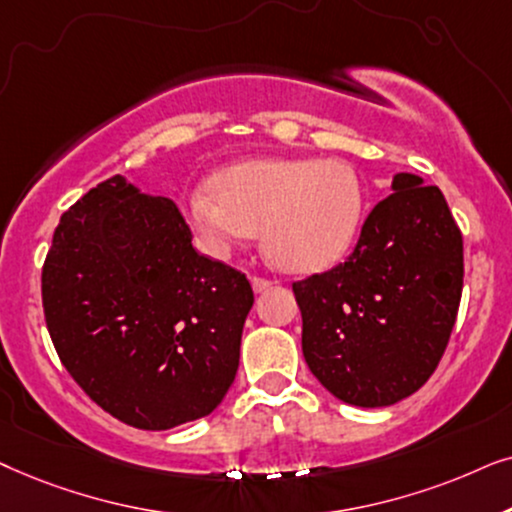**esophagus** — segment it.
<instances>
[{"label":"esophagus","mask_w":512,"mask_h":512,"mask_svg":"<svg viewBox=\"0 0 512 512\" xmlns=\"http://www.w3.org/2000/svg\"><path fill=\"white\" fill-rule=\"evenodd\" d=\"M250 283H252V290H255V292H264V290L271 288V281H267V278H260V276H252Z\"/></svg>","instance_id":"34e87169"}]
</instances>
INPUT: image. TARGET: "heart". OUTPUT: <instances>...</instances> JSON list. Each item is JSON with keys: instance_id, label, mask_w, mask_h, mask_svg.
<instances>
[{"instance_id": "obj_1", "label": "heart", "mask_w": 512, "mask_h": 512, "mask_svg": "<svg viewBox=\"0 0 512 512\" xmlns=\"http://www.w3.org/2000/svg\"><path fill=\"white\" fill-rule=\"evenodd\" d=\"M182 215L210 255L224 257L262 229L264 255L276 267L311 274L353 248L365 187L339 159H252L220 170L213 189H189Z\"/></svg>"}]
</instances>
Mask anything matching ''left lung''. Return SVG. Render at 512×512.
<instances>
[{
  "label": "left lung",
  "mask_w": 512,
  "mask_h": 512,
  "mask_svg": "<svg viewBox=\"0 0 512 512\" xmlns=\"http://www.w3.org/2000/svg\"><path fill=\"white\" fill-rule=\"evenodd\" d=\"M349 260L292 283L302 351L342 403L386 407L426 384L447 349L463 288V238L445 196L398 173Z\"/></svg>",
  "instance_id": "1"
}]
</instances>
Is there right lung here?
Returning a JSON list of instances; mask_svg holds the SVG:
<instances>
[{
  "instance_id": "1",
  "label": "right lung",
  "mask_w": 512,
  "mask_h": 512,
  "mask_svg": "<svg viewBox=\"0 0 512 512\" xmlns=\"http://www.w3.org/2000/svg\"><path fill=\"white\" fill-rule=\"evenodd\" d=\"M42 302L88 398L128 426L168 431L222 403L255 297L245 274L194 250L173 201L114 175L60 217Z\"/></svg>"
}]
</instances>
